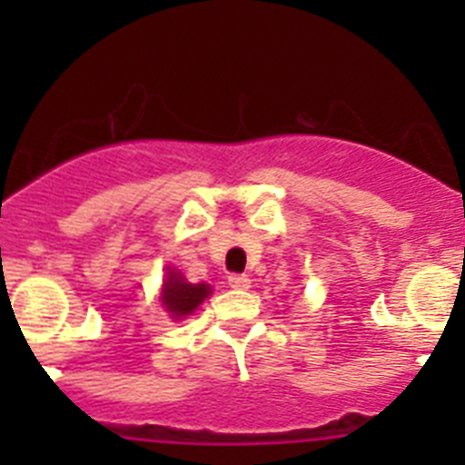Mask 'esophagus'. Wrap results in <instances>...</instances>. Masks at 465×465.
Listing matches in <instances>:
<instances>
[{
  "label": "esophagus",
  "mask_w": 465,
  "mask_h": 465,
  "mask_svg": "<svg viewBox=\"0 0 465 465\" xmlns=\"http://www.w3.org/2000/svg\"><path fill=\"white\" fill-rule=\"evenodd\" d=\"M250 276L247 274H232L229 276V288H233V290H247L250 288Z\"/></svg>",
  "instance_id": "esophagus-1"
}]
</instances>
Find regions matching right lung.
Instances as JSON below:
<instances>
[{
  "label": "right lung",
  "instance_id": "right-lung-1",
  "mask_svg": "<svg viewBox=\"0 0 465 465\" xmlns=\"http://www.w3.org/2000/svg\"><path fill=\"white\" fill-rule=\"evenodd\" d=\"M211 294L206 283H189L177 270L168 267L162 288V306L171 312L173 320H184Z\"/></svg>",
  "mask_w": 465,
  "mask_h": 465
}]
</instances>
